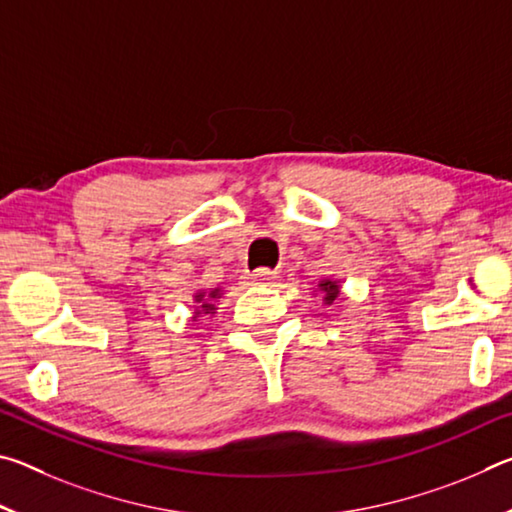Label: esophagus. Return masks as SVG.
I'll return each mask as SVG.
<instances>
[{"mask_svg": "<svg viewBox=\"0 0 512 512\" xmlns=\"http://www.w3.org/2000/svg\"><path fill=\"white\" fill-rule=\"evenodd\" d=\"M275 277H277V273L271 271V268H257L255 273L246 275V280H248V284H268L271 280H275Z\"/></svg>", "mask_w": 512, "mask_h": 512, "instance_id": "esophagus-1", "label": "esophagus"}]
</instances>
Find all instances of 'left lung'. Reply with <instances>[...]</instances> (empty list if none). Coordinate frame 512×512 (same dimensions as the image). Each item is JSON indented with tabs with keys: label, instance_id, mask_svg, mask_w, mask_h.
<instances>
[{
	"label": "left lung",
	"instance_id": "1",
	"mask_svg": "<svg viewBox=\"0 0 512 512\" xmlns=\"http://www.w3.org/2000/svg\"><path fill=\"white\" fill-rule=\"evenodd\" d=\"M320 289L325 291V302H327V305H329V302H334L336 296H339V287H336V282H332V280L320 282Z\"/></svg>",
	"mask_w": 512,
	"mask_h": 512
}]
</instances>
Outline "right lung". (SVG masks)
Segmentation results:
<instances>
[{
	"label": "right lung",
	"mask_w": 512,
	"mask_h": 512,
	"mask_svg": "<svg viewBox=\"0 0 512 512\" xmlns=\"http://www.w3.org/2000/svg\"><path fill=\"white\" fill-rule=\"evenodd\" d=\"M216 296H219V289H214V291L210 293V298H216ZM201 300H203V296H196V302H201ZM198 309H203V311H205V314H210V311L214 309V305H210V302H207V300H205V302H203V305H201V307H198ZM198 314H201V311H196V316H198Z\"/></svg>",
	"instance_id": "obj_1"
}]
</instances>
